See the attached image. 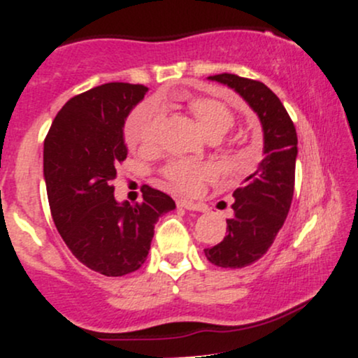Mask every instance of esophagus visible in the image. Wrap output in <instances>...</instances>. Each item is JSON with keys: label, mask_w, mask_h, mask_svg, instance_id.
Instances as JSON below:
<instances>
[{"label": "esophagus", "mask_w": 358, "mask_h": 358, "mask_svg": "<svg viewBox=\"0 0 358 358\" xmlns=\"http://www.w3.org/2000/svg\"><path fill=\"white\" fill-rule=\"evenodd\" d=\"M178 206H179V208L187 209V211H201V213H204L206 209H208L204 204L194 203V201H189V199H179L178 201Z\"/></svg>", "instance_id": "esophagus-1"}]
</instances>
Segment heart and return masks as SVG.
Segmentation results:
<instances>
[{"instance_id":"heart-1","label":"heart","mask_w":358,"mask_h":358,"mask_svg":"<svg viewBox=\"0 0 358 358\" xmlns=\"http://www.w3.org/2000/svg\"><path fill=\"white\" fill-rule=\"evenodd\" d=\"M189 110L196 117L203 132L211 137H222L233 127L234 115L229 107L213 99H196L189 102ZM162 124V110L154 102H145L130 113L125 124V142L132 149H150L155 145ZM211 169L201 164L178 161L167 166L166 178L180 191L194 192Z\"/></svg>"}]
</instances>
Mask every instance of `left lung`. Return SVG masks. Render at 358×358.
I'll use <instances>...</instances> for the list:
<instances>
[{
  "label": "left lung",
  "instance_id": "obj_1",
  "mask_svg": "<svg viewBox=\"0 0 358 358\" xmlns=\"http://www.w3.org/2000/svg\"><path fill=\"white\" fill-rule=\"evenodd\" d=\"M233 88L258 115L263 129V159L233 192L228 234L206 248V258L221 268H245L258 262L273 245L287 220L295 189L298 137L280 99L264 83L233 73L208 77Z\"/></svg>",
  "mask_w": 358,
  "mask_h": 358
}]
</instances>
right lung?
<instances>
[{"label":"right lung","mask_w":358,"mask_h":358,"mask_svg":"<svg viewBox=\"0 0 358 358\" xmlns=\"http://www.w3.org/2000/svg\"><path fill=\"white\" fill-rule=\"evenodd\" d=\"M149 88L105 83L62 107L43 144V178L58 233L80 263L124 276L145 262L154 226L176 209L171 196L147 187L142 203H119L112 180L127 157L124 125Z\"/></svg>","instance_id":"1"}]
</instances>
